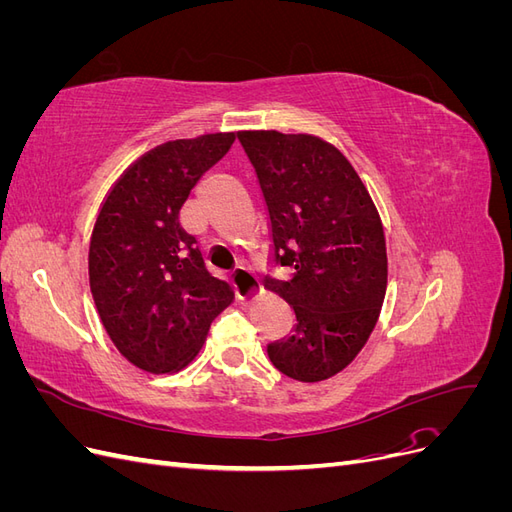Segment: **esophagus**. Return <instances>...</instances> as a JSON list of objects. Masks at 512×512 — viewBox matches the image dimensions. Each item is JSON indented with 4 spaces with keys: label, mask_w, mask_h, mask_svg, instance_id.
Returning <instances> with one entry per match:
<instances>
[{
    "label": "esophagus",
    "mask_w": 512,
    "mask_h": 512,
    "mask_svg": "<svg viewBox=\"0 0 512 512\" xmlns=\"http://www.w3.org/2000/svg\"><path fill=\"white\" fill-rule=\"evenodd\" d=\"M232 284H235L239 299L243 303L256 301L260 297V292H262L260 286H258V280L254 277V273L247 269V267H237L235 271H232Z\"/></svg>",
    "instance_id": "34e87169"
}]
</instances>
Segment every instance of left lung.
<instances>
[{"mask_svg": "<svg viewBox=\"0 0 512 512\" xmlns=\"http://www.w3.org/2000/svg\"><path fill=\"white\" fill-rule=\"evenodd\" d=\"M267 200L275 260L290 282L271 290L297 329L269 344L292 380L320 382L346 369L374 331L389 277L380 213L346 156L312 134L239 132Z\"/></svg>", "mask_w": 512, "mask_h": 512, "instance_id": "8db88e82", "label": "left lung"}]
</instances>
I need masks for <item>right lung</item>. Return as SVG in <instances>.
I'll list each match as a JSON object with an SVG mask.
<instances>
[{
	"label": "right lung",
	"instance_id": "1",
	"mask_svg": "<svg viewBox=\"0 0 512 512\" xmlns=\"http://www.w3.org/2000/svg\"><path fill=\"white\" fill-rule=\"evenodd\" d=\"M235 134L181 138L147 151L108 192L89 243V286L115 348L149 374L194 361L235 292L213 277L179 211Z\"/></svg>",
	"mask_w": 512,
	"mask_h": 512
}]
</instances>
